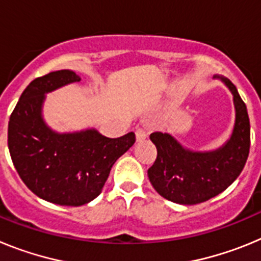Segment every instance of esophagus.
I'll use <instances>...</instances> for the list:
<instances>
[{"label": "esophagus", "instance_id": "34e87169", "mask_svg": "<svg viewBox=\"0 0 261 261\" xmlns=\"http://www.w3.org/2000/svg\"><path fill=\"white\" fill-rule=\"evenodd\" d=\"M147 136H149V133H147L146 129L138 128L137 130H136V140H137V141H144V140L147 138Z\"/></svg>", "mask_w": 261, "mask_h": 261}]
</instances>
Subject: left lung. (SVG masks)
I'll return each instance as SVG.
<instances>
[{
  "label": "left lung",
  "instance_id": "8db88e82",
  "mask_svg": "<svg viewBox=\"0 0 261 261\" xmlns=\"http://www.w3.org/2000/svg\"><path fill=\"white\" fill-rule=\"evenodd\" d=\"M213 80L229 89L235 111L230 137L221 146L192 150L170 133L150 135L156 159L147 170L149 180L159 195L176 204L195 205L220 195L241 175L250 153L247 107L231 81L220 74H214Z\"/></svg>",
  "mask_w": 261,
  "mask_h": 261
}]
</instances>
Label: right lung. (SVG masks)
I'll use <instances>...</instances> for the list:
<instances>
[{"instance_id":"add662e5","label":"right lung","mask_w":261,"mask_h":261,"mask_svg":"<svg viewBox=\"0 0 261 261\" xmlns=\"http://www.w3.org/2000/svg\"><path fill=\"white\" fill-rule=\"evenodd\" d=\"M62 69L34 80L23 91L10 116L8 146L23 183L45 201L81 206L100 195L111 168L132 147L133 132L119 138L96 128L57 132L43 116L47 94L80 82Z\"/></svg>"}]
</instances>
